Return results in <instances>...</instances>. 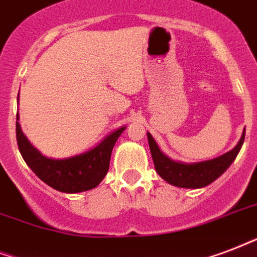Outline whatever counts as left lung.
I'll return each mask as SVG.
<instances>
[{"instance_id": "left-lung-1", "label": "left lung", "mask_w": 257, "mask_h": 257, "mask_svg": "<svg viewBox=\"0 0 257 257\" xmlns=\"http://www.w3.org/2000/svg\"><path fill=\"white\" fill-rule=\"evenodd\" d=\"M147 136H148L151 155L154 159L155 170L164 181L168 182L170 185L183 187V189H201V187L210 185L211 182H214L218 176L222 175L233 163V160L236 159L245 139V129L242 132L238 144L232 151L215 159L194 164L174 162L159 150V147L150 133Z\"/></svg>"}]
</instances>
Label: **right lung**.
I'll list each match as a JSON object with an SVG mask.
<instances>
[{
    "mask_svg": "<svg viewBox=\"0 0 257 257\" xmlns=\"http://www.w3.org/2000/svg\"><path fill=\"white\" fill-rule=\"evenodd\" d=\"M16 137L20 154L44 183L62 193H81L97 187L106 175L110 163L113 147L117 139L125 131V126L117 129L99 143L95 148L85 154L68 159H48L43 156L24 136L16 117Z\"/></svg>",
    "mask_w": 257,
    "mask_h": 257,
    "instance_id": "1",
    "label": "right lung"
}]
</instances>
